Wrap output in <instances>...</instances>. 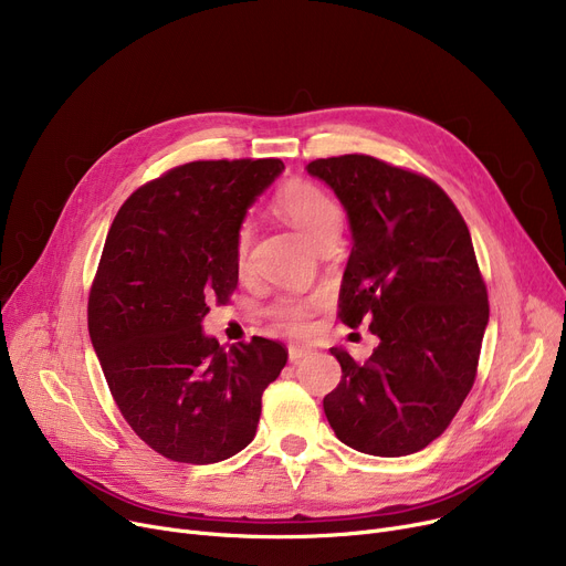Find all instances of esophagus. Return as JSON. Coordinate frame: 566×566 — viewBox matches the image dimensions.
Returning a JSON list of instances; mask_svg holds the SVG:
<instances>
[{
	"label": "esophagus",
	"instance_id": "esophagus-1",
	"mask_svg": "<svg viewBox=\"0 0 566 566\" xmlns=\"http://www.w3.org/2000/svg\"><path fill=\"white\" fill-rule=\"evenodd\" d=\"M307 348L305 346H289V363L298 365L303 358H307Z\"/></svg>",
	"mask_w": 566,
	"mask_h": 566
}]
</instances>
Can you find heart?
<instances>
[{"label":"heart","mask_w":566,"mask_h":566,"mask_svg":"<svg viewBox=\"0 0 566 566\" xmlns=\"http://www.w3.org/2000/svg\"><path fill=\"white\" fill-rule=\"evenodd\" d=\"M277 206L282 216L316 248L325 241V238L339 235V229H342L339 206L328 192H323L312 184H303V181L289 184L280 192ZM248 245H250V229L243 227L241 233H238V245H235V256L241 265L245 263ZM310 312H312V305L298 298H282L271 307L273 318L286 331H303L307 325Z\"/></svg>","instance_id":"heart-1"}]
</instances>
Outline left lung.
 <instances>
[{"instance_id":"8db88e82","label":"left lung","mask_w":566,"mask_h":566,"mask_svg":"<svg viewBox=\"0 0 566 566\" xmlns=\"http://www.w3.org/2000/svg\"><path fill=\"white\" fill-rule=\"evenodd\" d=\"M305 169L337 195L350 227L339 318L350 328L371 321L378 337L367 363L331 348L342 380L323 399L325 418L358 452H420L468 397L489 325L470 231L420 174L358 154Z\"/></svg>"}]
</instances>
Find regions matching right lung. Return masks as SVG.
Masks as SVG:
<instances>
[{"label": "right lung", "instance_id": "obj_1", "mask_svg": "<svg viewBox=\"0 0 566 566\" xmlns=\"http://www.w3.org/2000/svg\"><path fill=\"white\" fill-rule=\"evenodd\" d=\"M282 160H199L118 208L88 295V335L133 431L181 463H218L252 442L282 344L224 350L203 333L208 303L238 284V233Z\"/></svg>", "mask_w": 566, "mask_h": 566}]
</instances>
